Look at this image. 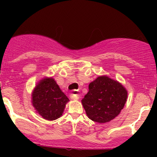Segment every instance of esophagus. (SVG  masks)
Listing matches in <instances>:
<instances>
[{
    "label": "esophagus",
    "mask_w": 157,
    "mask_h": 157,
    "mask_svg": "<svg viewBox=\"0 0 157 157\" xmlns=\"http://www.w3.org/2000/svg\"><path fill=\"white\" fill-rule=\"evenodd\" d=\"M70 97L73 100H77V99H79V98H80V93H79L78 90H74L72 92V93L71 94V96H70Z\"/></svg>",
    "instance_id": "34e87169"
}]
</instances>
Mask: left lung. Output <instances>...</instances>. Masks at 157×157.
Listing matches in <instances>:
<instances>
[{
	"mask_svg": "<svg viewBox=\"0 0 157 157\" xmlns=\"http://www.w3.org/2000/svg\"><path fill=\"white\" fill-rule=\"evenodd\" d=\"M128 91L121 83L108 76H99L89 85L81 100L86 115L97 123H106L118 116L124 108Z\"/></svg>",
	"mask_w": 157,
	"mask_h": 157,
	"instance_id": "left-lung-1",
	"label": "left lung"
}]
</instances>
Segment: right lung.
<instances>
[{"mask_svg":"<svg viewBox=\"0 0 157 157\" xmlns=\"http://www.w3.org/2000/svg\"><path fill=\"white\" fill-rule=\"evenodd\" d=\"M32 104L44 119H58L62 115L69 99L52 77H44L36 83L32 93Z\"/></svg>","mask_w":157,"mask_h":157,"instance_id":"obj_1","label":"right lung"}]
</instances>
